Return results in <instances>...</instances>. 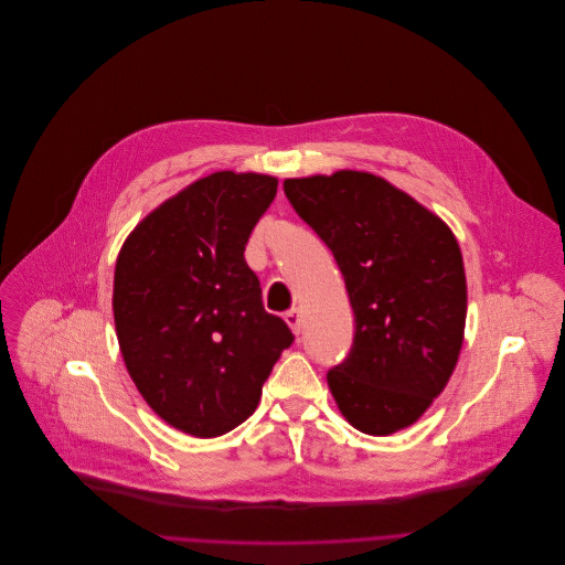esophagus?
<instances>
[{
    "instance_id": "34e87169",
    "label": "esophagus",
    "mask_w": 565,
    "mask_h": 565,
    "mask_svg": "<svg viewBox=\"0 0 565 565\" xmlns=\"http://www.w3.org/2000/svg\"><path fill=\"white\" fill-rule=\"evenodd\" d=\"M285 322L291 327L294 333H300L302 329V316H300V309H289L285 311Z\"/></svg>"
}]
</instances>
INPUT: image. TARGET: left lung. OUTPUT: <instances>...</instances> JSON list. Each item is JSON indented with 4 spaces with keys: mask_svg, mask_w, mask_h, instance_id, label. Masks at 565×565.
Returning <instances> with one entry per match:
<instances>
[{
    "mask_svg": "<svg viewBox=\"0 0 565 565\" xmlns=\"http://www.w3.org/2000/svg\"><path fill=\"white\" fill-rule=\"evenodd\" d=\"M282 186L331 249L356 318L350 356L327 374L338 409L372 436L414 425L463 345L468 285L452 230L367 171L287 178Z\"/></svg>",
    "mask_w": 565,
    "mask_h": 565,
    "instance_id": "8db88e82",
    "label": "left lung"
}]
</instances>
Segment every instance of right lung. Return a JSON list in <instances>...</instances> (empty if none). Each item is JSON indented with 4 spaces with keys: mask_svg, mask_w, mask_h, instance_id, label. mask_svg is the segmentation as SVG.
<instances>
[{
    "mask_svg": "<svg viewBox=\"0 0 565 565\" xmlns=\"http://www.w3.org/2000/svg\"><path fill=\"white\" fill-rule=\"evenodd\" d=\"M278 178L215 171L156 206L125 241L113 318L129 376L171 427L213 438L247 420L294 333L265 311L245 245Z\"/></svg>",
    "mask_w": 565,
    "mask_h": 565,
    "instance_id": "right-lung-1",
    "label": "right lung"
}]
</instances>
